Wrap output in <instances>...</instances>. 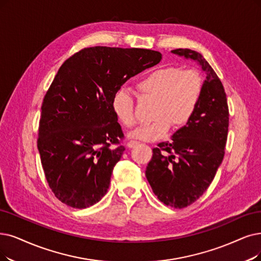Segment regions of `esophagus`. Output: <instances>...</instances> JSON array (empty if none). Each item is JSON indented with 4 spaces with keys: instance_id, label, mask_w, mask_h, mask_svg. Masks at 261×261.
Returning a JSON list of instances; mask_svg holds the SVG:
<instances>
[{
    "instance_id": "34e87169",
    "label": "esophagus",
    "mask_w": 261,
    "mask_h": 261,
    "mask_svg": "<svg viewBox=\"0 0 261 261\" xmlns=\"http://www.w3.org/2000/svg\"><path fill=\"white\" fill-rule=\"evenodd\" d=\"M139 142L138 141H136V140H130V141H128V143H127V147L128 148H134L135 145H137Z\"/></svg>"
}]
</instances>
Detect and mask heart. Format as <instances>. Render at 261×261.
I'll return each instance as SVG.
<instances>
[{"label": "heart", "mask_w": 261, "mask_h": 261, "mask_svg": "<svg viewBox=\"0 0 261 261\" xmlns=\"http://www.w3.org/2000/svg\"><path fill=\"white\" fill-rule=\"evenodd\" d=\"M136 88L141 95L155 99L154 121L138 127L130 136L156 141L165 138L171 126L179 129L191 122L202 96L203 80L195 69L166 66L148 72L137 82ZM134 106V97L127 91L120 89L114 92L111 109L124 126L132 127L136 123Z\"/></svg>", "instance_id": "heart-1"}]
</instances>
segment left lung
Masks as SVG:
<instances>
[{
	"label": "left lung",
	"mask_w": 261,
	"mask_h": 261,
	"mask_svg": "<svg viewBox=\"0 0 261 261\" xmlns=\"http://www.w3.org/2000/svg\"><path fill=\"white\" fill-rule=\"evenodd\" d=\"M171 52L198 62L206 75L203 92L191 122L173 134L171 142H162L153 149L145 176L163 203L182 209L206 191L223 162L229 110L222 81L199 52Z\"/></svg>",
	"instance_id": "1"
}]
</instances>
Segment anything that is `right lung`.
I'll return each instance as SVG.
<instances>
[{
    "label": "right lung",
    "mask_w": 261,
    "mask_h": 261,
    "mask_svg": "<svg viewBox=\"0 0 261 261\" xmlns=\"http://www.w3.org/2000/svg\"><path fill=\"white\" fill-rule=\"evenodd\" d=\"M161 60L150 49L96 46L62 64L41 105L37 139L46 180L61 202L85 209L106 195L125 150L112 95Z\"/></svg>",
    "instance_id": "right-lung-1"
}]
</instances>
